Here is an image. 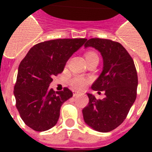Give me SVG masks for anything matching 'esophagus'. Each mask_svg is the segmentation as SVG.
<instances>
[{
  "mask_svg": "<svg viewBox=\"0 0 152 152\" xmlns=\"http://www.w3.org/2000/svg\"><path fill=\"white\" fill-rule=\"evenodd\" d=\"M80 93L77 92V91H73V96H74V97H75V96H77Z\"/></svg>",
  "mask_w": 152,
  "mask_h": 152,
  "instance_id": "obj_1",
  "label": "esophagus"
}]
</instances>
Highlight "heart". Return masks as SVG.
Returning a JSON list of instances; mask_svg holds the SVG:
<instances>
[{
	"label": "heart",
	"mask_w": 152,
	"mask_h": 152,
	"mask_svg": "<svg viewBox=\"0 0 152 152\" xmlns=\"http://www.w3.org/2000/svg\"><path fill=\"white\" fill-rule=\"evenodd\" d=\"M97 57H98V55L94 52H88V53H86V60L89 59V58H97ZM69 83L73 89H82L86 86L87 83H88V80L86 78H84L83 76H74L70 79Z\"/></svg>",
	"instance_id": "obj_1"
}]
</instances>
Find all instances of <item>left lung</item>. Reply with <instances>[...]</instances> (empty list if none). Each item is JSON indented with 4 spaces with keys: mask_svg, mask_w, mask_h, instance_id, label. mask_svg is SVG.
I'll return each instance as SVG.
<instances>
[{
    "mask_svg": "<svg viewBox=\"0 0 152 152\" xmlns=\"http://www.w3.org/2000/svg\"><path fill=\"white\" fill-rule=\"evenodd\" d=\"M93 47L101 53L102 71L92 85V89L105 93L96 99L87 94L89 102L82 110L87 125L102 133L113 130L123 123L137 96V75L133 58L121 44L107 39L92 38L85 48Z\"/></svg>",
    "mask_w": 152,
    "mask_h": 152,
    "instance_id": "left-lung-1",
    "label": "left lung"
}]
</instances>
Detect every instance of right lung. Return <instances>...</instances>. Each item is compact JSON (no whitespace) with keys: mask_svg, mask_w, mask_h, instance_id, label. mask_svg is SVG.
I'll return each mask as SVG.
<instances>
[{"mask_svg":"<svg viewBox=\"0 0 152 152\" xmlns=\"http://www.w3.org/2000/svg\"><path fill=\"white\" fill-rule=\"evenodd\" d=\"M86 40L44 41L31 47L22 60L14 94L22 120L33 130H48L57 124L61 106L73 94L67 88L56 92L50 89L52 77L63 72L67 60Z\"/></svg>","mask_w":152,"mask_h":152,"instance_id":"right-lung-1","label":"right lung"}]
</instances>
